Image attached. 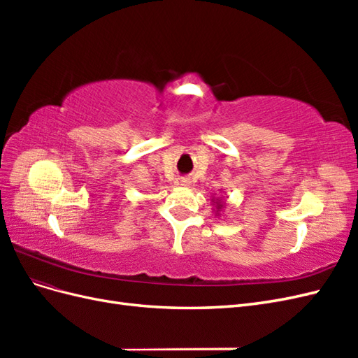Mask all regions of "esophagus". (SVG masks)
Here are the masks:
<instances>
[{"label":"esophagus","mask_w":358,"mask_h":358,"mask_svg":"<svg viewBox=\"0 0 358 358\" xmlns=\"http://www.w3.org/2000/svg\"><path fill=\"white\" fill-rule=\"evenodd\" d=\"M189 179L188 178H182L180 179V185H183V187H189Z\"/></svg>","instance_id":"34e87169"}]
</instances>
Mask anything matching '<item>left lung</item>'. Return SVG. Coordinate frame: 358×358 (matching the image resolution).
<instances>
[{
  "label": "left lung",
  "mask_w": 358,
  "mask_h": 358,
  "mask_svg": "<svg viewBox=\"0 0 358 358\" xmlns=\"http://www.w3.org/2000/svg\"><path fill=\"white\" fill-rule=\"evenodd\" d=\"M212 203H213V210H215V215L216 216H220V212H221V209H224V206H225V201H224V199L222 197H212Z\"/></svg>",
  "instance_id": "left-lung-1"
}]
</instances>
